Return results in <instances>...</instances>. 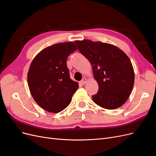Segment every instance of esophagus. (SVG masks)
I'll use <instances>...</instances> for the list:
<instances>
[{
  "label": "esophagus",
  "mask_w": 156,
  "mask_h": 156,
  "mask_svg": "<svg viewBox=\"0 0 156 156\" xmlns=\"http://www.w3.org/2000/svg\"><path fill=\"white\" fill-rule=\"evenodd\" d=\"M87 82V79L86 78H84V79H83V80L81 81V84H82V85H84V84H85V83Z\"/></svg>",
  "instance_id": "obj_1"
}]
</instances>
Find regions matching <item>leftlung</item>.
Segmentation results:
<instances>
[{"label":"left lung","instance_id":"8db88e82","mask_svg":"<svg viewBox=\"0 0 156 156\" xmlns=\"http://www.w3.org/2000/svg\"><path fill=\"white\" fill-rule=\"evenodd\" d=\"M79 51L89 60L99 90L94 102L106 109L123 105L133 90L135 73L128 56L116 46L90 40H76Z\"/></svg>","mask_w":156,"mask_h":156}]
</instances>
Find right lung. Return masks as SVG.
Returning a JSON list of instances; mask_svg holds the SVG:
<instances>
[{
  "label": "right lung",
  "mask_w": 156,
  "mask_h": 156,
  "mask_svg": "<svg viewBox=\"0 0 156 156\" xmlns=\"http://www.w3.org/2000/svg\"><path fill=\"white\" fill-rule=\"evenodd\" d=\"M77 48L73 41L47 47L32 60L27 81L31 95L42 108L57 113L66 108L79 88L69 77L66 60Z\"/></svg>",
  "instance_id": "obj_1"
}]
</instances>
